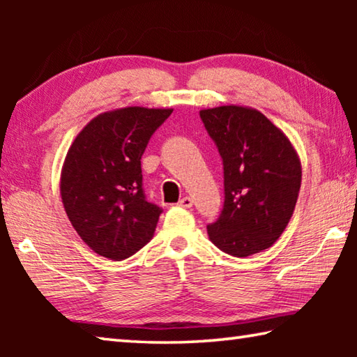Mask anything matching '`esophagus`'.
<instances>
[{
  "mask_svg": "<svg viewBox=\"0 0 357 357\" xmlns=\"http://www.w3.org/2000/svg\"><path fill=\"white\" fill-rule=\"evenodd\" d=\"M178 206H181V208H185V209L192 208V198H190V197H184V198H181L179 203H178Z\"/></svg>",
  "mask_w": 357,
  "mask_h": 357,
  "instance_id": "34e87169",
  "label": "esophagus"
}]
</instances>
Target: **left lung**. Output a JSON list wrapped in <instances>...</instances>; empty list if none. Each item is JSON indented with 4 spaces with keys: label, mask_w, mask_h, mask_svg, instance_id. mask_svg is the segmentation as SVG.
Here are the masks:
<instances>
[{
    "label": "left lung",
    "mask_w": 357,
    "mask_h": 357,
    "mask_svg": "<svg viewBox=\"0 0 357 357\" xmlns=\"http://www.w3.org/2000/svg\"><path fill=\"white\" fill-rule=\"evenodd\" d=\"M200 116L220 153L225 185L209 239L239 258L269 249L298 202L302 168L293 143L255 108L222 105L204 108Z\"/></svg>",
    "instance_id": "left-lung-1"
}]
</instances>
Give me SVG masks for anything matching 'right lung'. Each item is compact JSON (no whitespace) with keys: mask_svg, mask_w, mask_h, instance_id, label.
Here are the masks:
<instances>
[{"mask_svg":"<svg viewBox=\"0 0 357 357\" xmlns=\"http://www.w3.org/2000/svg\"><path fill=\"white\" fill-rule=\"evenodd\" d=\"M173 108L124 107L100 113L66 154L59 193L78 236L114 261L146 245L162 209L146 202L142 155Z\"/></svg>","mask_w":357,"mask_h":357,"instance_id":"right-lung-1","label":"right lung"}]
</instances>
